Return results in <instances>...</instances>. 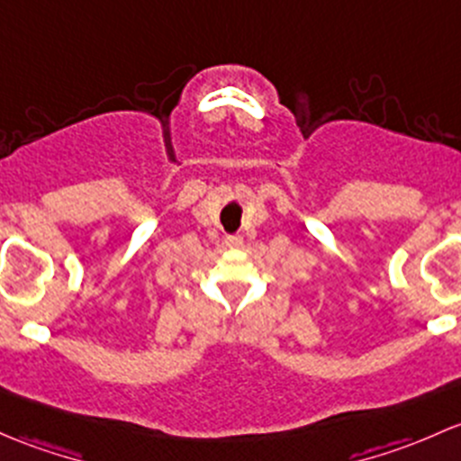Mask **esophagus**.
Returning <instances> with one entry per match:
<instances>
[{
	"label": "esophagus",
	"instance_id": "34e87169",
	"mask_svg": "<svg viewBox=\"0 0 461 461\" xmlns=\"http://www.w3.org/2000/svg\"><path fill=\"white\" fill-rule=\"evenodd\" d=\"M241 244H244V241H241V237H237V235L226 237V246H229V249H240Z\"/></svg>",
	"mask_w": 461,
	"mask_h": 461
}]
</instances>
